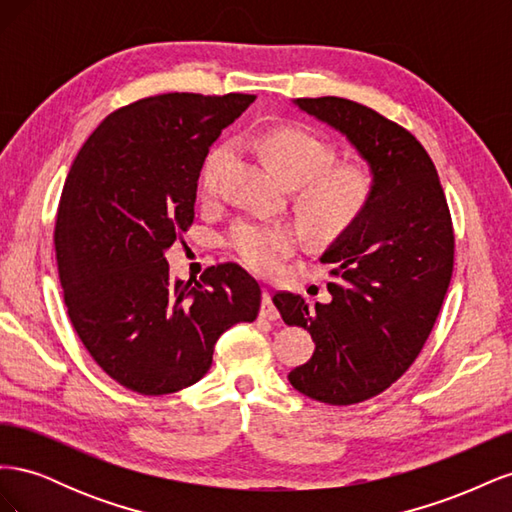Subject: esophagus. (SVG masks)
Instances as JSON below:
<instances>
[{
    "mask_svg": "<svg viewBox=\"0 0 512 512\" xmlns=\"http://www.w3.org/2000/svg\"><path fill=\"white\" fill-rule=\"evenodd\" d=\"M260 316L267 318V320H277L280 318V312H277V307L273 305V299H271V292L265 288V292H262V307H260Z\"/></svg>",
    "mask_w": 512,
    "mask_h": 512,
    "instance_id": "esophagus-1",
    "label": "esophagus"
}]
</instances>
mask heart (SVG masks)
<instances>
[{
	"label": "heart",
	"instance_id": "b5f03b06",
	"mask_svg": "<svg viewBox=\"0 0 512 512\" xmlns=\"http://www.w3.org/2000/svg\"><path fill=\"white\" fill-rule=\"evenodd\" d=\"M262 158L273 168L288 188L294 190L297 207L305 228L318 239H333L361 220L369 207L374 183L365 170L356 166H333L335 153L316 136L271 128L252 138ZM230 147L220 145L209 153L203 168V190L215 192ZM299 235L288 222H269L245 218L228 232V245L247 267L260 273H271L280 262L294 252Z\"/></svg>",
	"mask_w": 512,
	"mask_h": 512
}]
</instances>
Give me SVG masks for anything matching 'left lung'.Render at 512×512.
I'll return each instance as SVG.
<instances>
[{"label":"left lung","mask_w":512,"mask_h":512,"mask_svg":"<svg viewBox=\"0 0 512 512\" xmlns=\"http://www.w3.org/2000/svg\"><path fill=\"white\" fill-rule=\"evenodd\" d=\"M292 102L346 136L369 166L374 194L320 256L333 265L331 301L273 297L284 322L316 342L288 380L322 404H361L406 374L427 342L453 275L451 213L436 166L408 130L346 98Z\"/></svg>","instance_id":"left-lung-1"}]
</instances>
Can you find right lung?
<instances>
[{
    "mask_svg": "<svg viewBox=\"0 0 512 512\" xmlns=\"http://www.w3.org/2000/svg\"><path fill=\"white\" fill-rule=\"evenodd\" d=\"M256 96L164 94L108 115L61 192L55 252L74 331L121 386L166 395L192 386L220 335L254 322L260 286L235 262L173 280L166 250L194 222L200 168Z\"/></svg>",
    "mask_w": 512,
    "mask_h": 512,
    "instance_id": "1",
    "label": "right lung"
}]
</instances>
